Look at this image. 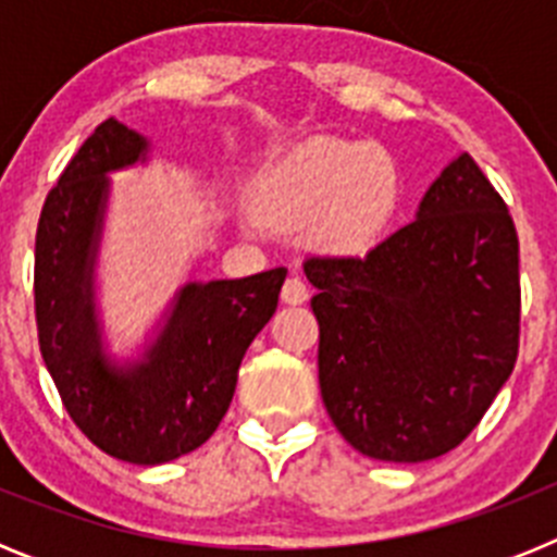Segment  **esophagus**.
Here are the masks:
<instances>
[{"label":"esophagus","instance_id":"1","mask_svg":"<svg viewBox=\"0 0 557 557\" xmlns=\"http://www.w3.org/2000/svg\"><path fill=\"white\" fill-rule=\"evenodd\" d=\"M309 298V284L304 282L301 275H289L282 287V301L289 304V307H298Z\"/></svg>","mask_w":557,"mask_h":557}]
</instances>
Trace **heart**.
<instances>
[{
  "label": "heart",
  "mask_w": 557,
  "mask_h": 557,
  "mask_svg": "<svg viewBox=\"0 0 557 557\" xmlns=\"http://www.w3.org/2000/svg\"><path fill=\"white\" fill-rule=\"evenodd\" d=\"M398 195L401 172L391 152L321 136L289 156L268 206L287 223H314L318 239L329 248L359 253L387 228Z\"/></svg>",
  "instance_id": "b5f03b06"
}]
</instances>
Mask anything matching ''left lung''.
I'll list each match as a JSON object with an SVG mask.
<instances>
[{"label": "left lung", "instance_id": "obj_1", "mask_svg": "<svg viewBox=\"0 0 557 557\" xmlns=\"http://www.w3.org/2000/svg\"><path fill=\"white\" fill-rule=\"evenodd\" d=\"M321 326L329 418L373 460L460 446L513 373L519 236L469 152L432 181L416 220L366 256L304 262Z\"/></svg>", "mask_w": 557, "mask_h": 557}]
</instances>
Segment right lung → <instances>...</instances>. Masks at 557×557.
Listing matches in <instances>:
<instances>
[{"label": "right lung", "instance_id": "obj_1", "mask_svg": "<svg viewBox=\"0 0 557 557\" xmlns=\"http://www.w3.org/2000/svg\"><path fill=\"white\" fill-rule=\"evenodd\" d=\"M147 150L141 133L111 116L47 195L36 234V323L49 376L83 435L116 460L159 466L214 435L287 270L184 284L139 357H111L95 289L108 175L145 164Z\"/></svg>", "mask_w": 557, "mask_h": 557}]
</instances>
